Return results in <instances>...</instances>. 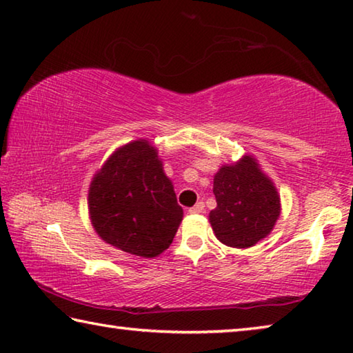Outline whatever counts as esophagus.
I'll return each instance as SVG.
<instances>
[{
  "label": "esophagus",
  "instance_id": "34e87169",
  "mask_svg": "<svg viewBox=\"0 0 353 353\" xmlns=\"http://www.w3.org/2000/svg\"><path fill=\"white\" fill-rule=\"evenodd\" d=\"M203 210H205V203L203 202H197L194 207H191L188 211H190V213H202Z\"/></svg>",
  "mask_w": 353,
  "mask_h": 353
}]
</instances>
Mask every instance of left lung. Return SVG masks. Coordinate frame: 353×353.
Listing matches in <instances>:
<instances>
[{
  "mask_svg": "<svg viewBox=\"0 0 353 353\" xmlns=\"http://www.w3.org/2000/svg\"><path fill=\"white\" fill-rule=\"evenodd\" d=\"M213 193L217 207L210 222L216 238L228 247L247 248L264 239L281 213L276 188L250 156L222 166Z\"/></svg>",
  "mask_w": 353,
  "mask_h": 353,
  "instance_id": "1",
  "label": "left lung"
}]
</instances>
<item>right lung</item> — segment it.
I'll list each match as a JSON object with an SVG mask.
<instances>
[{
  "label": "right lung",
  "instance_id": "obj_1",
  "mask_svg": "<svg viewBox=\"0 0 353 353\" xmlns=\"http://www.w3.org/2000/svg\"><path fill=\"white\" fill-rule=\"evenodd\" d=\"M88 201L100 238L142 258L170 247L183 216L157 151L146 140L114 152L95 174Z\"/></svg>",
  "mask_w": 353,
  "mask_h": 353
}]
</instances>
